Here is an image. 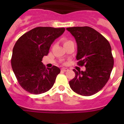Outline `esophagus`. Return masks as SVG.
<instances>
[{
    "label": "esophagus",
    "instance_id": "1",
    "mask_svg": "<svg viewBox=\"0 0 124 124\" xmlns=\"http://www.w3.org/2000/svg\"><path fill=\"white\" fill-rule=\"evenodd\" d=\"M68 71V69L67 68H61V71H63V72H66Z\"/></svg>",
    "mask_w": 124,
    "mask_h": 124
}]
</instances>
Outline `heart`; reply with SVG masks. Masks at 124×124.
<instances>
[{"instance_id": "heart-1", "label": "heart", "mask_w": 124, "mask_h": 124, "mask_svg": "<svg viewBox=\"0 0 124 124\" xmlns=\"http://www.w3.org/2000/svg\"><path fill=\"white\" fill-rule=\"evenodd\" d=\"M71 41H70V40H64V41H63V42H64V45L66 44V43H69V42H71Z\"/></svg>"}]
</instances>
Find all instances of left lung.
Instances as JSON below:
<instances>
[{
	"mask_svg": "<svg viewBox=\"0 0 124 124\" xmlns=\"http://www.w3.org/2000/svg\"><path fill=\"white\" fill-rule=\"evenodd\" d=\"M77 43L78 65L85 66L84 71L73 70L75 77L69 82L72 90L89 96L101 91L110 78L114 66L111 46L107 40L89 27L66 28Z\"/></svg>",
	"mask_w": 124,
	"mask_h": 124,
	"instance_id": "obj_1",
	"label": "left lung"
}]
</instances>
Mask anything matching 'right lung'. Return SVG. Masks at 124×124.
Returning <instances> with one entry per match:
<instances>
[{
	"label": "right lung",
	"instance_id": "1",
	"mask_svg": "<svg viewBox=\"0 0 124 124\" xmlns=\"http://www.w3.org/2000/svg\"><path fill=\"white\" fill-rule=\"evenodd\" d=\"M64 30V28L36 27L15 43L11 64L18 83L26 91L40 94L53 87L60 69L56 66L46 68L41 61L48 54L53 42Z\"/></svg>",
	"mask_w": 124,
	"mask_h": 124
}]
</instances>
